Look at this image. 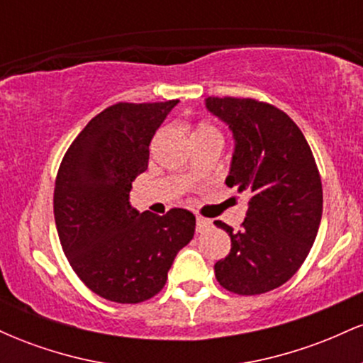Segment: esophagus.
<instances>
[{
  "instance_id": "obj_1",
  "label": "esophagus",
  "mask_w": 363,
  "mask_h": 363,
  "mask_svg": "<svg viewBox=\"0 0 363 363\" xmlns=\"http://www.w3.org/2000/svg\"><path fill=\"white\" fill-rule=\"evenodd\" d=\"M211 227V222L208 218H203V216H196V232L198 234H203L208 228Z\"/></svg>"
}]
</instances>
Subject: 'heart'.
<instances>
[{
    "label": "heart",
    "mask_w": 363,
    "mask_h": 363,
    "mask_svg": "<svg viewBox=\"0 0 363 363\" xmlns=\"http://www.w3.org/2000/svg\"><path fill=\"white\" fill-rule=\"evenodd\" d=\"M201 133H216V131L210 126V124H199V126L196 128V131L193 133V136L194 135H201Z\"/></svg>",
    "instance_id": "b5f03b06"
}]
</instances>
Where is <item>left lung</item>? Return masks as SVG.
Listing matches in <instances>:
<instances>
[{"mask_svg": "<svg viewBox=\"0 0 363 363\" xmlns=\"http://www.w3.org/2000/svg\"><path fill=\"white\" fill-rule=\"evenodd\" d=\"M205 106L234 136L225 184L249 198L240 230L215 222L232 242L228 256L215 262V277L234 294H264L297 273L318 235V165L297 124L272 104L208 97Z\"/></svg>", "mask_w": 363, "mask_h": 363, "instance_id": "1", "label": "left lung"}]
</instances>
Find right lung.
Here are the masks:
<instances>
[{"label": "right lung", "mask_w": 363, "mask_h": 363, "mask_svg": "<svg viewBox=\"0 0 363 363\" xmlns=\"http://www.w3.org/2000/svg\"><path fill=\"white\" fill-rule=\"evenodd\" d=\"M179 101L119 102L83 128L68 148L54 187V220L62 251L91 291L118 303L148 301L164 289L196 218L172 208L158 216L129 203L131 184L148 167L150 141Z\"/></svg>", "instance_id": "add662e5"}]
</instances>
